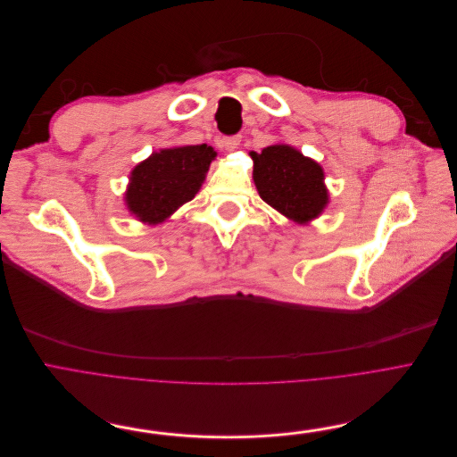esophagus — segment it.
<instances>
[{
	"instance_id": "34e87169",
	"label": "esophagus",
	"mask_w": 457,
	"mask_h": 457,
	"mask_svg": "<svg viewBox=\"0 0 457 457\" xmlns=\"http://www.w3.org/2000/svg\"><path fill=\"white\" fill-rule=\"evenodd\" d=\"M240 141H242L240 136H234V137H223L220 143H221V146H225V150L232 152V150H236L237 146H240Z\"/></svg>"
}]
</instances>
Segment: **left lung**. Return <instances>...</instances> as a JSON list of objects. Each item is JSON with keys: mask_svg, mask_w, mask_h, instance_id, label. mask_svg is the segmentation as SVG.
I'll return each mask as SVG.
<instances>
[{"mask_svg": "<svg viewBox=\"0 0 457 457\" xmlns=\"http://www.w3.org/2000/svg\"><path fill=\"white\" fill-rule=\"evenodd\" d=\"M253 180L266 204L297 225L318 220L329 204L323 167L288 143L251 152Z\"/></svg>", "mask_w": 457, "mask_h": 457, "instance_id": "1", "label": "left lung"}]
</instances>
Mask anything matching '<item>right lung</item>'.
Here are the masks:
<instances>
[{
  "instance_id": "obj_1",
  "label": "right lung",
  "mask_w": 457,
  "mask_h": 457,
  "mask_svg": "<svg viewBox=\"0 0 457 457\" xmlns=\"http://www.w3.org/2000/svg\"><path fill=\"white\" fill-rule=\"evenodd\" d=\"M217 152L208 145H182L154 150L129 170L124 191L126 210L145 225L170 220L199 193Z\"/></svg>"
}]
</instances>
